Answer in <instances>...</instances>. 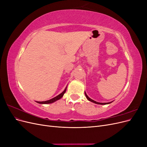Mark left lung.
I'll list each match as a JSON object with an SVG mask.
<instances>
[{"label":"left lung","mask_w":147,"mask_h":147,"mask_svg":"<svg viewBox=\"0 0 147 147\" xmlns=\"http://www.w3.org/2000/svg\"><path fill=\"white\" fill-rule=\"evenodd\" d=\"M84 94H85V96H86V97L87 98V99L89 100V101H91V102H93V103H94V104H100V105H106V104H110V103H112V102H107V103H100V102H96V101H95V100H92V99H91V98H90V97H89L88 96V95L86 94V93L84 92Z\"/></svg>","instance_id":"obj_1"}]
</instances>
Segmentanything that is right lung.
<instances>
[{
	"mask_svg": "<svg viewBox=\"0 0 147 147\" xmlns=\"http://www.w3.org/2000/svg\"><path fill=\"white\" fill-rule=\"evenodd\" d=\"M66 89H67V87L65 88V90L63 91V92H62L60 94L57 95V96L53 97V99H51L50 100H46V101H42V102H38V101H36L37 103L38 104H51V103H53V102H56V100H59L61 98H62L63 97V96H64V93L66 91Z\"/></svg>",
	"mask_w": 147,
	"mask_h": 147,
	"instance_id": "obj_1",
	"label": "right lung"
}]
</instances>
